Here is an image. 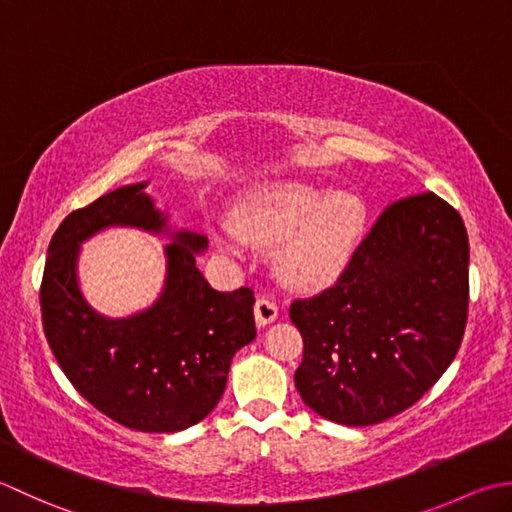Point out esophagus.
I'll return each mask as SVG.
<instances>
[{"label": "esophagus", "mask_w": 512, "mask_h": 512, "mask_svg": "<svg viewBox=\"0 0 512 512\" xmlns=\"http://www.w3.org/2000/svg\"><path fill=\"white\" fill-rule=\"evenodd\" d=\"M254 318L260 327L269 325V322H274L278 318V305L269 298H258L254 305Z\"/></svg>", "instance_id": "esophagus-1"}]
</instances>
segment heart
<instances>
[{"instance_id": "heart-1", "label": "heart", "mask_w": 512, "mask_h": 512, "mask_svg": "<svg viewBox=\"0 0 512 512\" xmlns=\"http://www.w3.org/2000/svg\"><path fill=\"white\" fill-rule=\"evenodd\" d=\"M364 223L367 207L360 196L285 181L263 187L238 214V229H223L218 243L232 254H243L249 243H280L278 269L289 283L311 287L344 267Z\"/></svg>"}]
</instances>
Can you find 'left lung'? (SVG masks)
Here are the masks:
<instances>
[{"instance_id":"1","label":"left lung","mask_w":512,"mask_h":512,"mask_svg":"<svg viewBox=\"0 0 512 512\" xmlns=\"http://www.w3.org/2000/svg\"><path fill=\"white\" fill-rule=\"evenodd\" d=\"M296 389L331 422L369 426L409 409L453 362L468 318V234L433 192L393 201L336 283L296 298Z\"/></svg>"}]
</instances>
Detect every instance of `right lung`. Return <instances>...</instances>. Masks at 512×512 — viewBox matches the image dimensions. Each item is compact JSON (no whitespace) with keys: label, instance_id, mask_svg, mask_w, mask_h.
<instances>
[{"label":"right lung","instance_id":"right-lung-1","mask_svg":"<svg viewBox=\"0 0 512 512\" xmlns=\"http://www.w3.org/2000/svg\"><path fill=\"white\" fill-rule=\"evenodd\" d=\"M143 183L125 185L70 212L48 245L39 300L52 353L83 398L128 429L174 433L201 422L221 400L234 353L256 338L254 291H216L196 269L207 238L179 232L168 245V280L139 316L95 314L77 287L79 243L108 225L161 232Z\"/></svg>","mask_w":512,"mask_h":512}]
</instances>
